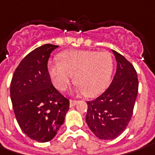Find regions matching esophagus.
<instances>
[{
    "label": "esophagus",
    "instance_id": "34e87169",
    "mask_svg": "<svg viewBox=\"0 0 155 155\" xmlns=\"http://www.w3.org/2000/svg\"><path fill=\"white\" fill-rule=\"evenodd\" d=\"M77 104L78 101H76V100H70V101H69V105H70V107H74V106H75Z\"/></svg>",
    "mask_w": 155,
    "mask_h": 155
}]
</instances>
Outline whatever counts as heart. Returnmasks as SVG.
<instances>
[{
	"label": "heart",
	"instance_id": "1",
	"mask_svg": "<svg viewBox=\"0 0 155 155\" xmlns=\"http://www.w3.org/2000/svg\"><path fill=\"white\" fill-rule=\"evenodd\" d=\"M113 71V58L108 51L74 50L59 56V64L49 65L54 86L65 90L72 80L76 91L87 97L98 95L108 86Z\"/></svg>",
	"mask_w": 155,
	"mask_h": 155
}]
</instances>
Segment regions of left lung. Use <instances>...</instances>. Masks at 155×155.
I'll return each mask as SVG.
<instances>
[{
    "label": "left lung",
    "mask_w": 155,
    "mask_h": 155,
    "mask_svg": "<svg viewBox=\"0 0 155 155\" xmlns=\"http://www.w3.org/2000/svg\"><path fill=\"white\" fill-rule=\"evenodd\" d=\"M117 62L116 72L108 89L96 99L87 102L86 121L99 139H114L130 122L137 96L138 79L133 65L114 51Z\"/></svg>",
    "instance_id": "left-lung-1"
}]
</instances>
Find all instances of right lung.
<instances>
[{"label":"right lung","mask_w":155,"mask_h":155,"mask_svg":"<svg viewBox=\"0 0 155 155\" xmlns=\"http://www.w3.org/2000/svg\"><path fill=\"white\" fill-rule=\"evenodd\" d=\"M58 46L35 48L20 62L12 75L10 94L21 130L39 143L51 141L64 121L69 100L51 84L47 69L50 54Z\"/></svg>","instance_id":"right-lung-1"}]
</instances>
